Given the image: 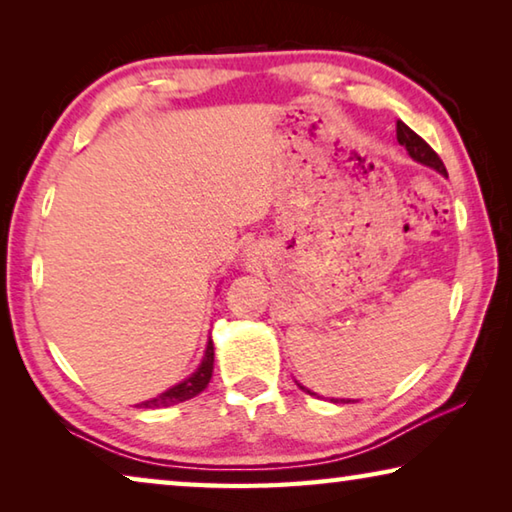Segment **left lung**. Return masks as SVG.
Instances as JSON below:
<instances>
[{"instance_id": "obj_1", "label": "left lung", "mask_w": 512, "mask_h": 512, "mask_svg": "<svg viewBox=\"0 0 512 512\" xmlns=\"http://www.w3.org/2000/svg\"><path fill=\"white\" fill-rule=\"evenodd\" d=\"M397 142H400L406 151H409V155L411 158L415 160V162H420V164H427V167H431V169H436L438 173H443V176H447V169H445V164H443V160L438 158V153L431 149V146L422 140V137L418 135V133H413L409 126L404 124V121H397ZM300 386V384H298ZM302 391H307L305 386H300ZM309 395H316V393H311V391H307ZM350 402V400H348Z\"/></svg>"}]
</instances>
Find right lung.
I'll list each match as a JSON object with an SVG mask.
<instances>
[{"instance_id":"add662e5","label":"right lung","mask_w":512,"mask_h":512,"mask_svg":"<svg viewBox=\"0 0 512 512\" xmlns=\"http://www.w3.org/2000/svg\"><path fill=\"white\" fill-rule=\"evenodd\" d=\"M212 370H214V343L210 339V341H207L205 357L201 361V366L196 368L192 377H187L185 381H180V384L171 386L169 391L160 393L158 397H151V400H146V402L137 404V406H142V409H162V406H173V404L192 400V397H196L198 393L205 391L207 384H210Z\"/></svg>"}]
</instances>
